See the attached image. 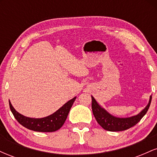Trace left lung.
<instances>
[{"mask_svg":"<svg viewBox=\"0 0 157 157\" xmlns=\"http://www.w3.org/2000/svg\"><path fill=\"white\" fill-rule=\"evenodd\" d=\"M91 99H92L91 108H92L93 114L99 125L105 130L109 131H121L130 128L140 121L150 107L152 96L150 97L148 104L141 112L136 116L128 118H117L113 117L105 109L100 107L93 97H91Z\"/></svg>","mask_w":157,"mask_h":157,"instance_id":"1","label":"left lung"}]
</instances>
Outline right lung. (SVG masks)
Wrapping results in <instances>:
<instances>
[{"label": "right lung", "instance_id": "1", "mask_svg": "<svg viewBox=\"0 0 157 157\" xmlns=\"http://www.w3.org/2000/svg\"><path fill=\"white\" fill-rule=\"evenodd\" d=\"M75 99L76 97L71 99L50 116L40 119L29 118L23 116L15 111V109L12 107L10 101H9V102H10V110L13 113L14 117L23 127L29 130L39 131V132H53L60 129L64 124Z\"/></svg>", "mask_w": 157, "mask_h": 157}]
</instances>
